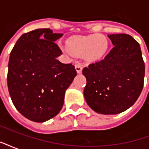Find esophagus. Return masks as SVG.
Returning a JSON list of instances; mask_svg holds the SVG:
<instances>
[{"label":"esophagus","instance_id":"obj_1","mask_svg":"<svg viewBox=\"0 0 149 149\" xmlns=\"http://www.w3.org/2000/svg\"><path fill=\"white\" fill-rule=\"evenodd\" d=\"M75 68H76V71L77 73H81V72H82V65H81L80 64H77V65H75Z\"/></svg>","mask_w":149,"mask_h":149}]
</instances>
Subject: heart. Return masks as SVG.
<instances>
[{"mask_svg": "<svg viewBox=\"0 0 149 149\" xmlns=\"http://www.w3.org/2000/svg\"><path fill=\"white\" fill-rule=\"evenodd\" d=\"M67 47L73 55H83L87 61H97L106 54L109 42L102 34H93L72 37L67 41Z\"/></svg>", "mask_w": 149, "mask_h": 149, "instance_id": "heart-1", "label": "heart"}]
</instances>
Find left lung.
Wrapping results in <instances>:
<instances>
[{"instance_id": "8db88e82", "label": "left lung", "mask_w": 149, "mask_h": 149, "mask_svg": "<svg viewBox=\"0 0 149 149\" xmlns=\"http://www.w3.org/2000/svg\"><path fill=\"white\" fill-rule=\"evenodd\" d=\"M114 47L100 61L82 70L84 97L94 112L114 115L132 106L144 86V63L139 43L128 34H109Z\"/></svg>"}]
</instances>
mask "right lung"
<instances>
[{"instance_id":"right-lung-1","label":"right lung","mask_w":149,"mask_h":149,"mask_svg":"<svg viewBox=\"0 0 149 149\" xmlns=\"http://www.w3.org/2000/svg\"><path fill=\"white\" fill-rule=\"evenodd\" d=\"M62 36L50 29H35L23 34L10 53L9 95L16 109L32 121H47L58 114L77 76L74 65L57 60L62 52L55 41Z\"/></svg>"}]
</instances>
